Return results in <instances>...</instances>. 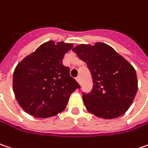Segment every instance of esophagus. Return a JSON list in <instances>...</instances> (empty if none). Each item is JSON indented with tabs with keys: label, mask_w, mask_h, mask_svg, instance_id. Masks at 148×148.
Returning a JSON list of instances; mask_svg holds the SVG:
<instances>
[{
	"label": "esophagus",
	"mask_w": 148,
	"mask_h": 148,
	"mask_svg": "<svg viewBox=\"0 0 148 148\" xmlns=\"http://www.w3.org/2000/svg\"><path fill=\"white\" fill-rule=\"evenodd\" d=\"M76 81L79 83V84H81V79H80V77H79V76H77V77H76Z\"/></svg>",
	"instance_id": "1"
}]
</instances>
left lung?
Returning a JSON list of instances; mask_svg holds the SVG:
<instances>
[{
	"label": "left lung",
	"instance_id": "8db88e82",
	"mask_svg": "<svg viewBox=\"0 0 148 148\" xmlns=\"http://www.w3.org/2000/svg\"><path fill=\"white\" fill-rule=\"evenodd\" d=\"M72 51L86 62L92 74L93 90L82 95L87 111L103 119L125 113L138 90L134 67L112 47L102 42L79 45Z\"/></svg>",
	"mask_w": 148,
	"mask_h": 148
}]
</instances>
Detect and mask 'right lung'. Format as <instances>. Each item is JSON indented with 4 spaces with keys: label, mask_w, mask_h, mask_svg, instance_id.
Returning <instances> with one entry per match:
<instances>
[{
    "label": "right lung",
    "mask_w": 148,
    "mask_h": 148,
    "mask_svg": "<svg viewBox=\"0 0 148 148\" xmlns=\"http://www.w3.org/2000/svg\"><path fill=\"white\" fill-rule=\"evenodd\" d=\"M73 45L47 41L23 58L13 74V90L22 108L32 116H56L67 107L69 97L81 86L62 64Z\"/></svg>",
    "instance_id": "right-lung-1"
}]
</instances>
